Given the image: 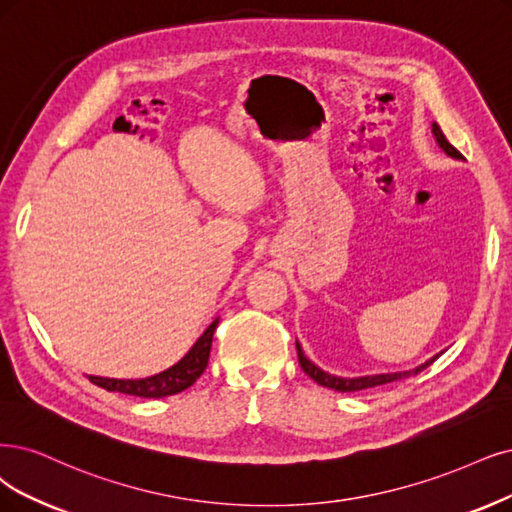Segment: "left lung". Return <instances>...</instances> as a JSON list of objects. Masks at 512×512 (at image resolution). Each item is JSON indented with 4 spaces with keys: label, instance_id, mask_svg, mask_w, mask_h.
<instances>
[{
    "label": "left lung",
    "instance_id": "8db88e82",
    "mask_svg": "<svg viewBox=\"0 0 512 512\" xmlns=\"http://www.w3.org/2000/svg\"><path fill=\"white\" fill-rule=\"evenodd\" d=\"M432 132H434V137H437V143L441 145V149L445 151L447 156H451V158H458V160L462 158L460 151L447 141V137L443 135V130H441V126H439L437 122L432 124ZM295 346H297V358H299V365H301V369H304L316 384L325 386V388H331V390H337V392H356V390H367V388H375V386H384V384H390V382H396V380H405V377H409V375H418L420 371H424L428 365H432V363L437 361V358H439V354H437V356H432L430 361H426L424 365L415 367V369H411V371H401V373H382V375H367V377H354V380H344V377L329 375V373H325L323 369H318L316 365H312V363L308 361V358L304 356V350H301V346H299V344H295Z\"/></svg>",
    "mask_w": 512,
    "mask_h": 512
}]
</instances>
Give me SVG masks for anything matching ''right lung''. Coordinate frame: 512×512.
I'll list each match as a JSON object with an SVG mask.
<instances>
[{"instance_id": "add662e5", "label": "right lung", "mask_w": 512, "mask_h": 512, "mask_svg": "<svg viewBox=\"0 0 512 512\" xmlns=\"http://www.w3.org/2000/svg\"><path fill=\"white\" fill-rule=\"evenodd\" d=\"M217 323L219 320H215V323L202 333L196 346L189 350L175 367H170L158 375L145 377V380H109V377L88 375V380L109 392L143 396V399H162V396L179 394L192 386L204 373V369L208 365V356H211L213 333L217 329Z\"/></svg>"}]
</instances>
